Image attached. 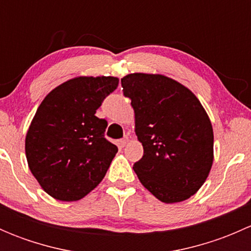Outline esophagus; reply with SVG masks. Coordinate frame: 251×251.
<instances>
[{"instance_id": "esophagus-1", "label": "esophagus", "mask_w": 251, "mask_h": 251, "mask_svg": "<svg viewBox=\"0 0 251 251\" xmlns=\"http://www.w3.org/2000/svg\"><path fill=\"white\" fill-rule=\"evenodd\" d=\"M128 142H130V138H128V137H124L123 140H120V141H119V144H120L121 147H125L126 144L128 143Z\"/></svg>"}]
</instances>
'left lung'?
I'll return each mask as SVG.
<instances>
[{"mask_svg":"<svg viewBox=\"0 0 251 251\" xmlns=\"http://www.w3.org/2000/svg\"><path fill=\"white\" fill-rule=\"evenodd\" d=\"M135 111L143 156L133 170L144 188L166 204L187 201L206 181L214 161V131L189 88L161 74L121 78Z\"/></svg>","mask_w":251,"mask_h":251,"instance_id":"left-lung-1","label":"left lung"}]
</instances>
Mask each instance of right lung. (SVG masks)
<instances>
[{
  "label": "right lung",
  "mask_w": 251,
  "mask_h": 251,
  "mask_svg": "<svg viewBox=\"0 0 251 251\" xmlns=\"http://www.w3.org/2000/svg\"><path fill=\"white\" fill-rule=\"evenodd\" d=\"M114 76H76L53 88L37 108L25 137L30 171L60 201H76L102 182L118 147L104 138L96 110L118 87Z\"/></svg>",
  "instance_id": "right-lung-1"
}]
</instances>
